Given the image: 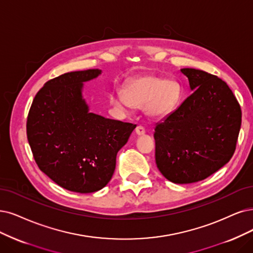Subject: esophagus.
<instances>
[{
	"instance_id": "esophagus-1",
	"label": "esophagus",
	"mask_w": 253,
	"mask_h": 253,
	"mask_svg": "<svg viewBox=\"0 0 253 253\" xmlns=\"http://www.w3.org/2000/svg\"><path fill=\"white\" fill-rule=\"evenodd\" d=\"M135 132L137 135H144L146 133V129L143 126H137L135 129Z\"/></svg>"
}]
</instances>
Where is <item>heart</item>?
<instances>
[{
    "instance_id": "b5f03b06",
    "label": "heart",
    "mask_w": 253,
    "mask_h": 253,
    "mask_svg": "<svg viewBox=\"0 0 253 253\" xmlns=\"http://www.w3.org/2000/svg\"><path fill=\"white\" fill-rule=\"evenodd\" d=\"M124 95L125 97L119 91L112 93V105L123 111H126L129 106L144 108L149 118L160 120L169 116L178 105L180 88L175 81L146 76L128 83Z\"/></svg>"
}]
</instances>
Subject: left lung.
Returning a JSON list of instances; mask_svg holds the SVG:
<instances>
[{
	"mask_svg": "<svg viewBox=\"0 0 253 253\" xmlns=\"http://www.w3.org/2000/svg\"><path fill=\"white\" fill-rule=\"evenodd\" d=\"M191 95L155 126V163L168 180L193 183L225 166L236 150L242 123L227 84L207 72L181 69Z\"/></svg>",
	"mask_w": 253,
	"mask_h": 253,
	"instance_id": "obj_1",
	"label": "left lung"
}]
</instances>
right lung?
<instances>
[{"mask_svg": "<svg viewBox=\"0 0 253 253\" xmlns=\"http://www.w3.org/2000/svg\"><path fill=\"white\" fill-rule=\"evenodd\" d=\"M101 74V70L71 72L48 81L28 115V142L37 166L71 192L104 188L114 175L119 150L136 127L89 111L84 83Z\"/></svg>", "mask_w": 253, "mask_h": 253, "instance_id": "add662e5", "label": "right lung"}]
</instances>
